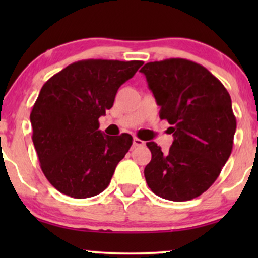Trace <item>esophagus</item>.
Returning a JSON list of instances; mask_svg holds the SVG:
<instances>
[{
    "label": "esophagus",
    "instance_id": "34e87169",
    "mask_svg": "<svg viewBox=\"0 0 258 258\" xmlns=\"http://www.w3.org/2000/svg\"><path fill=\"white\" fill-rule=\"evenodd\" d=\"M144 143H146V142H143L142 139H139L137 137L133 138V147H142L144 146Z\"/></svg>",
    "mask_w": 258,
    "mask_h": 258
}]
</instances>
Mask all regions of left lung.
I'll list each match as a JSON object with an SVG mask.
<instances>
[{"instance_id":"8db88e82","label":"left lung","mask_w":258,"mask_h":258,"mask_svg":"<svg viewBox=\"0 0 258 258\" xmlns=\"http://www.w3.org/2000/svg\"><path fill=\"white\" fill-rule=\"evenodd\" d=\"M141 73L160 105V119L172 125L173 133L166 153L155 142L147 143L148 186L162 199L198 198L214 184L232 153L236 119L229 93L206 68L186 59L150 61Z\"/></svg>"}]
</instances>
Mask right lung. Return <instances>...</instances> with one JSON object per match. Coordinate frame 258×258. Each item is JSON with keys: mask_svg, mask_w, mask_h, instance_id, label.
Wrapping results in <instances>:
<instances>
[{"mask_svg": "<svg viewBox=\"0 0 258 258\" xmlns=\"http://www.w3.org/2000/svg\"><path fill=\"white\" fill-rule=\"evenodd\" d=\"M141 60L86 59L68 65L41 88L30 114L41 170L58 191L76 199L102 193L132 146L128 133L99 131L98 119Z\"/></svg>", "mask_w": 258, "mask_h": 258, "instance_id": "add662e5", "label": "right lung"}]
</instances>
